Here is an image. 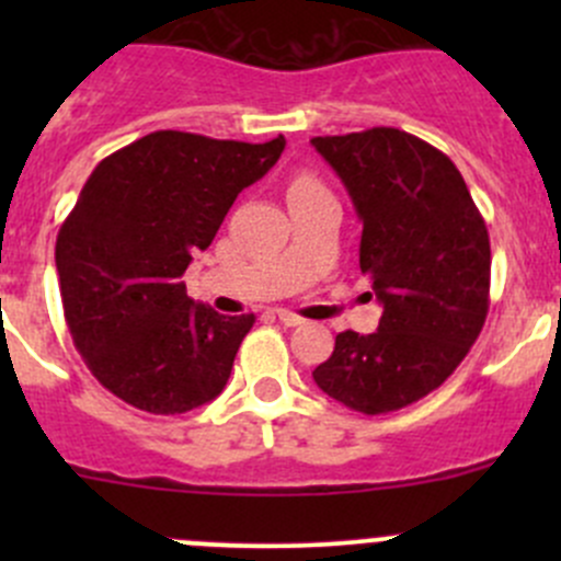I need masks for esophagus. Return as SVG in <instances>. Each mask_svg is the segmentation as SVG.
<instances>
[{"label":"esophagus","instance_id":"esophagus-1","mask_svg":"<svg viewBox=\"0 0 561 561\" xmlns=\"http://www.w3.org/2000/svg\"><path fill=\"white\" fill-rule=\"evenodd\" d=\"M276 317H279L282 325H287V328H296V325H301V322H304V317H298L296 312H290V309H279V312H276Z\"/></svg>","mask_w":561,"mask_h":561}]
</instances>
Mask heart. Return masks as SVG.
<instances>
[{
    "label": "heart",
    "instance_id": "heart-1",
    "mask_svg": "<svg viewBox=\"0 0 561 561\" xmlns=\"http://www.w3.org/2000/svg\"><path fill=\"white\" fill-rule=\"evenodd\" d=\"M298 192H325V186L312 173H298L290 184V195H298Z\"/></svg>",
    "mask_w": 561,
    "mask_h": 561
}]
</instances>
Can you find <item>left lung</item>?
I'll return each mask as SVG.
<instances>
[{
	"label": "left lung",
	"instance_id": "left-lung-1",
	"mask_svg": "<svg viewBox=\"0 0 561 561\" xmlns=\"http://www.w3.org/2000/svg\"><path fill=\"white\" fill-rule=\"evenodd\" d=\"M355 203L375 333L342 331L317 388L364 415L401 410L456 371L489 314L491 244L458 168L396 127L312 138Z\"/></svg>",
	"mask_w": 561,
	"mask_h": 561
}]
</instances>
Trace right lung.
Masks as SVG:
<instances>
[{
	"instance_id": "obj_1",
	"label": "right lung",
	"mask_w": 561,
	"mask_h": 561,
	"mask_svg": "<svg viewBox=\"0 0 561 561\" xmlns=\"http://www.w3.org/2000/svg\"><path fill=\"white\" fill-rule=\"evenodd\" d=\"M285 151L160 129L94 168L56 236L61 307L100 386L154 415L217 399L254 314L195 304L181 282L244 186Z\"/></svg>"
}]
</instances>
